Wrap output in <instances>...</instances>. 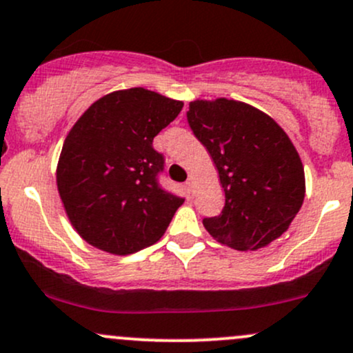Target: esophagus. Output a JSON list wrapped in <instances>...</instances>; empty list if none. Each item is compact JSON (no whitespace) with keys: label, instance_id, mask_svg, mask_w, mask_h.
Returning a JSON list of instances; mask_svg holds the SVG:
<instances>
[{"label":"esophagus","instance_id":"1","mask_svg":"<svg viewBox=\"0 0 353 353\" xmlns=\"http://www.w3.org/2000/svg\"><path fill=\"white\" fill-rule=\"evenodd\" d=\"M185 188H188L189 196H194V192H196V184H194V181L189 179L188 183H185Z\"/></svg>","mask_w":353,"mask_h":353}]
</instances>
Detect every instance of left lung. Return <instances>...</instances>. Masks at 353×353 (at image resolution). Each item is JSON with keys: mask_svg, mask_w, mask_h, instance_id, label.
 Wrapping results in <instances>:
<instances>
[{"mask_svg": "<svg viewBox=\"0 0 353 353\" xmlns=\"http://www.w3.org/2000/svg\"><path fill=\"white\" fill-rule=\"evenodd\" d=\"M188 123L211 154L224 189V208L204 218L223 245L254 251L288 230L305 197L295 145L273 119L236 100L189 103Z\"/></svg>", "mask_w": 353, "mask_h": 353, "instance_id": "left-lung-1", "label": "left lung"}]
</instances>
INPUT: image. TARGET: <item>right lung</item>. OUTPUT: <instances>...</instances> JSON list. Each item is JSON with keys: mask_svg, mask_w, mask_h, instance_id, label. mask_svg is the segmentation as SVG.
<instances>
[{"mask_svg": "<svg viewBox=\"0 0 353 353\" xmlns=\"http://www.w3.org/2000/svg\"><path fill=\"white\" fill-rule=\"evenodd\" d=\"M183 102L145 88L112 92L88 107L65 139L57 185L88 245L130 254L161 239L184 197L159 183L165 159L154 137Z\"/></svg>", "mask_w": 353, "mask_h": 353, "instance_id": "right-lung-1", "label": "right lung"}]
</instances>
